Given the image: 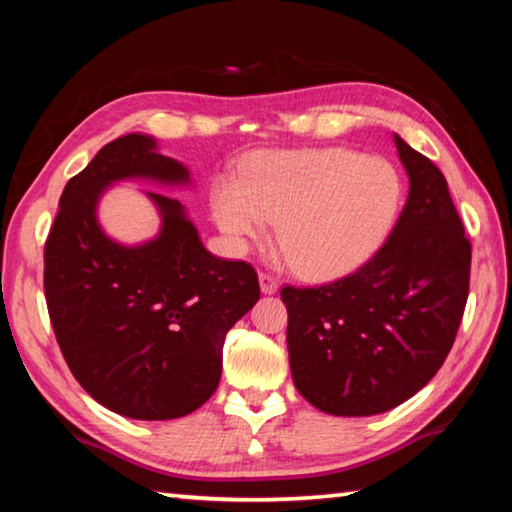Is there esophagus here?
Masks as SVG:
<instances>
[{
	"label": "esophagus",
	"mask_w": 512,
	"mask_h": 512,
	"mask_svg": "<svg viewBox=\"0 0 512 512\" xmlns=\"http://www.w3.org/2000/svg\"><path fill=\"white\" fill-rule=\"evenodd\" d=\"M259 287H262V293L271 296V293L280 289V282H277V277L271 273H259Z\"/></svg>",
	"instance_id": "1"
}]
</instances>
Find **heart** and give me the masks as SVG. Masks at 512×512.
Masks as SVG:
<instances>
[{"mask_svg":"<svg viewBox=\"0 0 512 512\" xmlns=\"http://www.w3.org/2000/svg\"><path fill=\"white\" fill-rule=\"evenodd\" d=\"M402 201V180L391 162L350 149L257 153L244 176L219 178L212 212L237 244L266 235L309 280H332L359 268L391 232Z\"/></svg>","mask_w":512,"mask_h":512,"instance_id":"obj_1","label":"heart"}]
</instances>
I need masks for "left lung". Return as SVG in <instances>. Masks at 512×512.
Masks as SVG:
<instances>
[{"mask_svg":"<svg viewBox=\"0 0 512 512\" xmlns=\"http://www.w3.org/2000/svg\"><path fill=\"white\" fill-rule=\"evenodd\" d=\"M395 146L411 187L386 244L341 280L280 291L293 384L345 418L391 411L429 384L470 291L472 246L445 176L400 135Z\"/></svg>","mask_w":512,"mask_h":512,"instance_id":"obj_1","label":"left lung"}]
</instances>
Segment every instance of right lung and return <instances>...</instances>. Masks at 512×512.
Returning a JSON list of instances; mask_svg holds the SVG:
<instances>
[{
    "label": "right lung",
    "instance_id": "add662e5",
    "mask_svg": "<svg viewBox=\"0 0 512 512\" xmlns=\"http://www.w3.org/2000/svg\"><path fill=\"white\" fill-rule=\"evenodd\" d=\"M189 183L149 135L103 146L69 180L45 244V298L60 352L94 400L135 420H173L210 400L228 329L259 300L255 268L219 259L178 198L149 194L160 235L121 246L101 230L97 203L117 180Z\"/></svg>",
    "mask_w": 512,
    "mask_h": 512
}]
</instances>
